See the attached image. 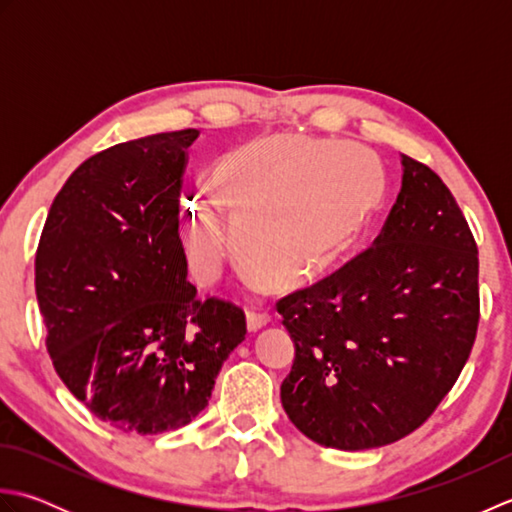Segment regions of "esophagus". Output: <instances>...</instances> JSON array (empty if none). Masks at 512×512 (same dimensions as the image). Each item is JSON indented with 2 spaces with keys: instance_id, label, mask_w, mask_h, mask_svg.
<instances>
[{
  "instance_id": "34e87169",
  "label": "esophagus",
  "mask_w": 512,
  "mask_h": 512,
  "mask_svg": "<svg viewBox=\"0 0 512 512\" xmlns=\"http://www.w3.org/2000/svg\"><path fill=\"white\" fill-rule=\"evenodd\" d=\"M268 321H270L268 312H259V310H248L246 312V325H248L250 332L262 330L264 325H268Z\"/></svg>"
}]
</instances>
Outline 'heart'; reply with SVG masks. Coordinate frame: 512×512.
<instances>
[{
    "label": "heart",
    "mask_w": 512,
    "mask_h": 512,
    "mask_svg": "<svg viewBox=\"0 0 512 512\" xmlns=\"http://www.w3.org/2000/svg\"><path fill=\"white\" fill-rule=\"evenodd\" d=\"M385 169L363 145L277 134L228 151L211 171L217 206L235 224L237 253L253 273L295 290L321 279L374 222ZM213 202L191 206L187 257L211 281L231 253Z\"/></svg>",
    "instance_id": "obj_1"
}]
</instances>
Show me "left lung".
Returning <instances> with one entry per match:
<instances>
[{
	"mask_svg": "<svg viewBox=\"0 0 512 512\" xmlns=\"http://www.w3.org/2000/svg\"><path fill=\"white\" fill-rule=\"evenodd\" d=\"M477 275V244L453 193L402 154V189L374 246L277 301L295 341L281 383L292 424L341 451L416 431L469 361Z\"/></svg>",
	"mask_w": 512,
	"mask_h": 512,
	"instance_id": "left-lung-1",
	"label": "left lung"
}]
</instances>
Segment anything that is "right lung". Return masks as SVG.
<instances>
[{
  "instance_id": "obj_1",
  "label": "right lung",
  "mask_w": 512,
  "mask_h": 512,
  "mask_svg": "<svg viewBox=\"0 0 512 512\" xmlns=\"http://www.w3.org/2000/svg\"><path fill=\"white\" fill-rule=\"evenodd\" d=\"M198 129L88 158L54 198L35 257L46 347L96 418L132 433L189 424L246 336L244 310L187 281L180 191Z\"/></svg>"
}]
</instances>
